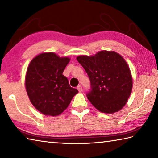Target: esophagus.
<instances>
[{
  "mask_svg": "<svg viewBox=\"0 0 158 158\" xmlns=\"http://www.w3.org/2000/svg\"><path fill=\"white\" fill-rule=\"evenodd\" d=\"M77 90H78L79 92H81L82 91L83 89H82V86H81V85H79L78 86H77Z\"/></svg>",
  "mask_w": 158,
  "mask_h": 158,
  "instance_id": "1",
  "label": "esophagus"
}]
</instances>
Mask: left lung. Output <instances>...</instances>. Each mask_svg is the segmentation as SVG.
I'll return each mask as SVG.
<instances>
[{
	"label": "left lung",
	"mask_w": 158,
	"mask_h": 158,
	"mask_svg": "<svg viewBox=\"0 0 158 158\" xmlns=\"http://www.w3.org/2000/svg\"><path fill=\"white\" fill-rule=\"evenodd\" d=\"M77 60L89 77L91 89L86 96L92 105L102 113L121 110L132 89L131 72L124 58L113 51H101Z\"/></svg>",
	"instance_id": "left-lung-1"
}]
</instances>
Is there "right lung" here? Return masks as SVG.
<instances>
[{
  "instance_id": "1",
  "label": "right lung",
  "mask_w": 158,
  "mask_h": 158,
  "mask_svg": "<svg viewBox=\"0 0 158 158\" xmlns=\"http://www.w3.org/2000/svg\"><path fill=\"white\" fill-rule=\"evenodd\" d=\"M69 60L49 52L37 55L29 64L25 78L26 92L33 105L44 115H60L78 93L63 74Z\"/></svg>"
}]
</instances>
